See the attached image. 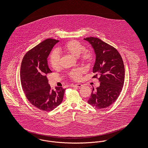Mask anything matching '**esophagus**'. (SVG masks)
I'll return each mask as SVG.
<instances>
[{
	"instance_id": "1",
	"label": "esophagus",
	"mask_w": 148,
	"mask_h": 148,
	"mask_svg": "<svg viewBox=\"0 0 148 148\" xmlns=\"http://www.w3.org/2000/svg\"><path fill=\"white\" fill-rule=\"evenodd\" d=\"M73 86H75V87H77V88H81L82 86H83V85L81 84H76L75 85H73Z\"/></svg>"
}]
</instances>
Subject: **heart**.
I'll list each match as a JSON object with an SVG mask.
<instances>
[{"mask_svg": "<svg viewBox=\"0 0 148 148\" xmlns=\"http://www.w3.org/2000/svg\"><path fill=\"white\" fill-rule=\"evenodd\" d=\"M84 47L79 41L70 40L63 45L59 47L57 51L59 52L70 54L75 58L78 57L82 62L89 63L93 60V53L89 50H84ZM50 62L53 69L57 70L60 67V58L57 52L54 51L52 53L50 56ZM83 73L84 70L82 69H77L71 71L70 73V76L74 80H79Z\"/></svg>", "mask_w": 148, "mask_h": 148, "instance_id": "heart-1", "label": "heart"}]
</instances>
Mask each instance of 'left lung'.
<instances>
[{"label":"left lung","mask_w":148,"mask_h":148,"mask_svg":"<svg viewBox=\"0 0 148 148\" xmlns=\"http://www.w3.org/2000/svg\"><path fill=\"white\" fill-rule=\"evenodd\" d=\"M92 45L96 55L93 72L100 86L93 88L88 103L97 109H104L112 105L119 97L124 84L125 67L118 51L100 39L90 37L84 38Z\"/></svg>","instance_id":"left-lung-1"}]
</instances>
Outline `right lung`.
<instances>
[{"instance_id": "1", "label": "right lung", "mask_w": 148, "mask_h": 148, "mask_svg": "<svg viewBox=\"0 0 148 148\" xmlns=\"http://www.w3.org/2000/svg\"><path fill=\"white\" fill-rule=\"evenodd\" d=\"M59 41L48 38L28 51L21 63L20 78L22 89L29 101L37 108L51 111L62 102L65 89H51L47 74L52 73L47 58L54 45Z\"/></svg>"}]
</instances>
